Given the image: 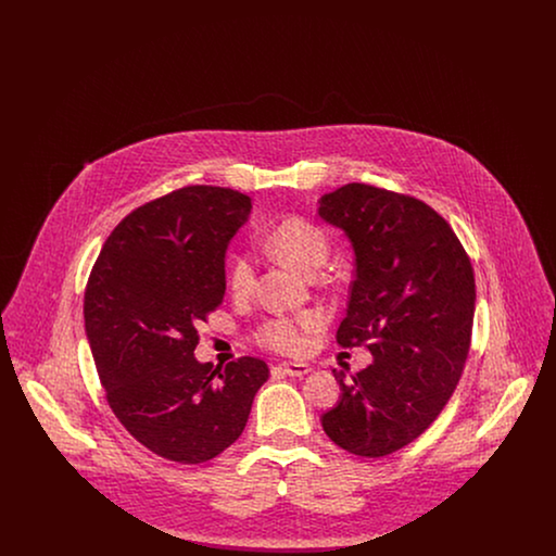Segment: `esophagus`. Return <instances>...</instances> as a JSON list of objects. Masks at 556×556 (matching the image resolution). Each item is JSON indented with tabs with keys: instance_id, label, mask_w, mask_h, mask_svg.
Returning <instances> with one entry per match:
<instances>
[{
	"instance_id": "esophagus-1",
	"label": "esophagus",
	"mask_w": 556,
	"mask_h": 556,
	"mask_svg": "<svg viewBox=\"0 0 556 556\" xmlns=\"http://www.w3.org/2000/svg\"><path fill=\"white\" fill-rule=\"evenodd\" d=\"M277 369L290 375V377H304L306 372L313 370V367L306 365V363H281V365H277Z\"/></svg>"
}]
</instances>
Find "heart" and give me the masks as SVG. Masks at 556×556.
Wrapping results in <instances>:
<instances>
[{"label": "heart", "mask_w": 556, "mask_h": 556, "mask_svg": "<svg viewBox=\"0 0 556 556\" xmlns=\"http://www.w3.org/2000/svg\"><path fill=\"white\" fill-rule=\"evenodd\" d=\"M268 248L290 261L291 265L302 268L304 273H315L325 265L329 256V236L327 231L302 216H290L281 220L266 238ZM229 288L236 295H245L254 288L256 263L250 254L239 252L231 256L227 270ZM325 325V315L320 311H300V313H281L265 318L254 329V340L268 350L281 354H300L308 345V336L317 333Z\"/></svg>", "instance_id": "b5f03b06"}]
</instances>
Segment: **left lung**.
I'll return each mask as SVG.
<instances>
[{"instance_id": "left-lung-1", "label": "left lung", "mask_w": 556, "mask_h": 556, "mask_svg": "<svg viewBox=\"0 0 556 556\" xmlns=\"http://www.w3.org/2000/svg\"><path fill=\"white\" fill-rule=\"evenodd\" d=\"M320 218L344 229L356 256L342 348L367 345L372 363L345 379L320 419L356 456L379 458L417 440L463 375L476 311V275L448 223L421 200L365 184L320 198Z\"/></svg>"}]
</instances>
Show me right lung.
Masks as SVG:
<instances>
[{"label":"right lung","mask_w":556,"mask_h":556,"mask_svg":"<svg viewBox=\"0 0 556 556\" xmlns=\"http://www.w3.org/2000/svg\"><path fill=\"white\" fill-rule=\"evenodd\" d=\"M252 200L187 186L127 214L85 288V331L106 400L132 438L166 460L198 465L243 431L265 361L198 363V327L223 304L225 252Z\"/></svg>","instance_id":"1"}]
</instances>
